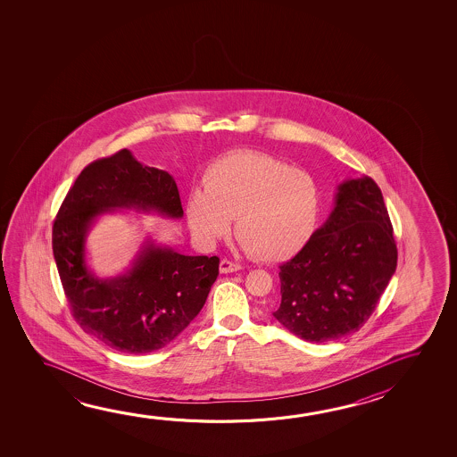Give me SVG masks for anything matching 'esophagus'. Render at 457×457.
<instances>
[{"label": "esophagus", "instance_id": "1", "mask_svg": "<svg viewBox=\"0 0 457 457\" xmlns=\"http://www.w3.org/2000/svg\"><path fill=\"white\" fill-rule=\"evenodd\" d=\"M237 270H240V264H237V262H232L229 260L220 262V272L221 274H231V272H237Z\"/></svg>", "mask_w": 457, "mask_h": 457}]
</instances>
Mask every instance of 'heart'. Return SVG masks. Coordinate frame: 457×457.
Returning <instances> with one entry per match:
<instances>
[{
    "instance_id": "heart-1",
    "label": "heart",
    "mask_w": 457,
    "mask_h": 457,
    "mask_svg": "<svg viewBox=\"0 0 457 457\" xmlns=\"http://www.w3.org/2000/svg\"><path fill=\"white\" fill-rule=\"evenodd\" d=\"M319 213L315 180L301 169L258 151H236L210 165L204 191L187 197V223L204 242L229 231L262 262L300 252Z\"/></svg>"
}]
</instances>
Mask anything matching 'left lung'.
Listing matches in <instances>:
<instances>
[{"label": "left lung", "mask_w": 457, "mask_h": 457, "mask_svg": "<svg viewBox=\"0 0 457 457\" xmlns=\"http://www.w3.org/2000/svg\"><path fill=\"white\" fill-rule=\"evenodd\" d=\"M396 268V245L379 187L370 177L337 187L328 220L280 266L272 315L293 335L327 343L363 327Z\"/></svg>", "instance_id": "8db88e82"}]
</instances>
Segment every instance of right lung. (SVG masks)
<instances>
[{
	"instance_id": "obj_1",
	"label": "right lung",
	"mask_w": 457,
	"mask_h": 457,
	"mask_svg": "<svg viewBox=\"0 0 457 457\" xmlns=\"http://www.w3.org/2000/svg\"><path fill=\"white\" fill-rule=\"evenodd\" d=\"M116 209L183 217L172 175L120 150L87 165L70 187L54 221V260L86 333L114 351L148 353L169 345L201 312L220 258L187 256L148 239L124 274L96 276L86 262V237L100 215Z\"/></svg>"
}]
</instances>
